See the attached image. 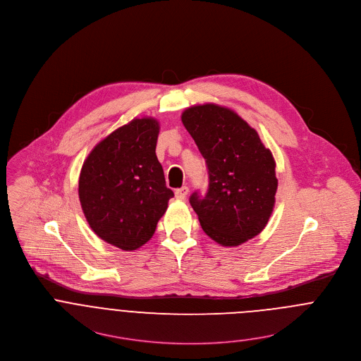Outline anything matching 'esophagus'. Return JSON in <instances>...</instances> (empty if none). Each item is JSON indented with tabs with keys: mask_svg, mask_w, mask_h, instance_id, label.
Masks as SVG:
<instances>
[{
	"mask_svg": "<svg viewBox=\"0 0 361 361\" xmlns=\"http://www.w3.org/2000/svg\"><path fill=\"white\" fill-rule=\"evenodd\" d=\"M188 193H189V188H186V186H183V188H180V189H176L175 190V197L178 198V200H185L186 196H188Z\"/></svg>",
	"mask_w": 361,
	"mask_h": 361,
	"instance_id": "obj_1",
	"label": "esophagus"
}]
</instances>
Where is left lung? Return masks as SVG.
I'll return each mask as SVG.
<instances>
[{
    "mask_svg": "<svg viewBox=\"0 0 361 361\" xmlns=\"http://www.w3.org/2000/svg\"><path fill=\"white\" fill-rule=\"evenodd\" d=\"M205 159L208 190L190 196L200 225L214 241L237 247L258 235L273 212L276 161L258 132L228 107L205 103L182 113Z\"/></svg>",
    "mask_w": 361,
    "mask_h": 361,
    "instance_id": "left-lung-1",
    "label": "left lung"
}]
</instances>
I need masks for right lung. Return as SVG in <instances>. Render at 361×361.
I'll use <instances>...</instances> for the list:
<instances>
[{
  "mask_svg": "<svg viewBox=\"0 0 361 361\" xmlns=\"http://www.w3.org/2000/svg\"><path fill=\"white\" fill-rule=\"evenodd\" d=\"M159 132L156 118H133L100 140L80 172L78 197L91 229L124 251L153 237L173 197L156 156Z\"/></svg>",
  "mask_w": 361,
  "mask_h": 361,
  "instance_id": "add662e5",
  "label": "right lung"
}]
</instances>
